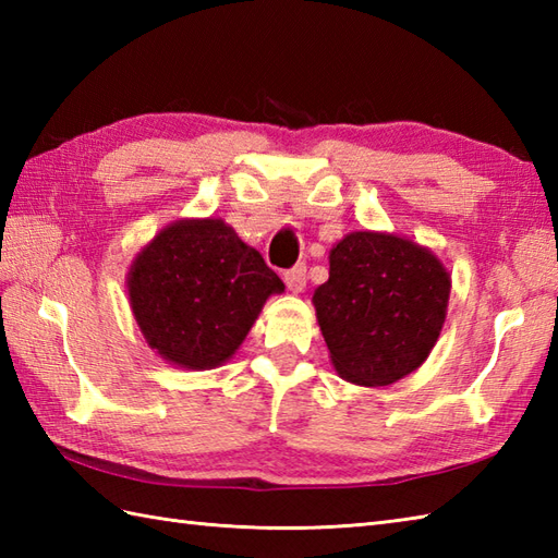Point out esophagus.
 <instances>
[{"label":"esophagus","mask_w":558,"mask_h":558,"mask_svg":"<svg viewBox=\"0 0 558 558\" xmlns=\"http://www.w3.org/2000/svg\"><path fill=\"white\" fill-rule=\"evenodd\" d=\"M286 286H288V290L294 292V294L304 292V288H306V266H304V264H298V266L290 268V270L286 272Z\"/></svg>","instance_id":"esophagus-1"}]
</instances>
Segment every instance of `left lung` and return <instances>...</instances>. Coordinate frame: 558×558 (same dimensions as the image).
<instances>
[{"mask_svg": "<svg viewBox=\"0 0 558 558\" xmlns=\"http://www.w3.org/2000/svg\"><path fill=\"white\" fill-rule=\"evenodd\" d=\"M328 264L312 302L340 378L376 388L422 366L446 322L450 272L441 258L408 236L360 230L333 244Z\"/></svg>", "mask_w": 558, "mask_h": 558, "instance_id": "1", "label": "left lung"}]
</instances>
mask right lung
I'll use <instances>...</instances> for the list:
<instances>
[{"instance_id": "add662e5", "label": "right lung", "mask_w": 558, "mask_h": 558, "mask_svg": "<svg viewBox=\"0 0 558 558\" xmlns=\"http://www.w3.org/2000/svg\"><path fill=\"white\" fill-rule=\"evenodd\" d=\"M282 290L264 256L220 218L170 222L126 272L129 306L148 348L186 372L228 362Z\"/></svg>"}]
</instances>
